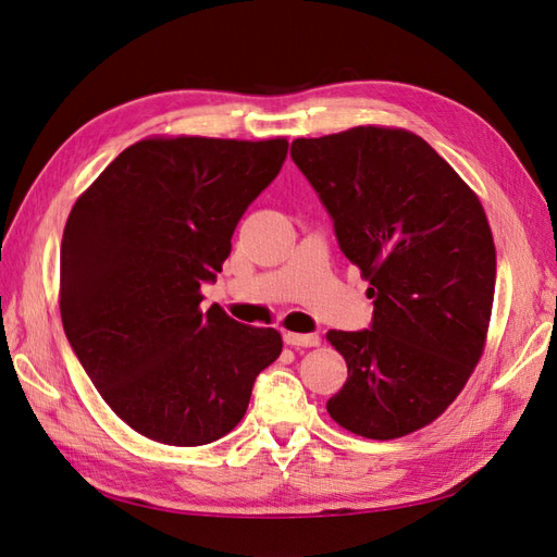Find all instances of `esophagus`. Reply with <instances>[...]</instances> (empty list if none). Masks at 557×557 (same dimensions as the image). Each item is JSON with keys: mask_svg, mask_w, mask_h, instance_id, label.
Instances as JSON below:
<instances>
[{"mask_svg": "<svg viewBox=\"0 0 557 557\" xmlns=\"http://www.w3.org/2000/svg\"><path fill=\"white\" fill-rule=\"evenodd\" d=\"M283 339L288 346H295V348H311V346H318V334L315 332H307V334H299V332H285Z\"/></svg>", "mask_w": 557, "mask_h": 557, "instance_id": "34e87169", "label": "esophagus"}]
</instances>
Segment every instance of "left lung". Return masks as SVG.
Returning a JSON list of instances; mask_svg holds the SVG:
<instances>
[{
  "label": "left lung",
  "mask_w": 557,
  "mask_h": 557,
  "mask_svg": "<svg viewBox=\"0 0 557 557\" xmlns=\"http://www.w3.org/2000/svg\"><path fill=\"white\" fill-rule=\"evenodd\" d=\"M290 156L374 299L369 330L327 332L348 364L327 411L367 440L425 428L460 395L491 323L497 262L481 201L407 129L295 139Z\"/></svg>",
  "instance_id": "obj_1"
}]
</instances>
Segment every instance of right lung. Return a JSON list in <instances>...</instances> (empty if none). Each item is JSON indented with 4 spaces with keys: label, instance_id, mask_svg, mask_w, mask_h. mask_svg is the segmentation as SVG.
<instances>
[{
    "label": "right lung",
    "instance_id": "1",
    "mask_svg": "<svg viewBox=\"0 0 557 557\" xmlns=\"http://www.w3.org/2000/svg\"><path fill=\"white\" fill-rule=\"evenodd\" d=\"M288 141L144 139L83 193L60 248L64 334L97 393L148 440L205 446L244 418L281 334L213 305L232 234Z\"/></svg>",
    "mask_w": 557,
    "mask_h": 557
}]
</instances>
